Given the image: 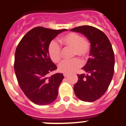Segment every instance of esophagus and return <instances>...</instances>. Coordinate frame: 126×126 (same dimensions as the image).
Masks as SVG:
<instances>
[{"label":"esophagus","mask_w":126,"mask_h":126,"mask_svg":"<svg viewBox=\"0 0 126 126\" xmlns=\"http://www.w3.org/2000/svg\"><path fill=\"white\" fill-rule=\"evenodd\" d=\"M63 76H64V77H68V75L67 74V73H63Z\"/></svg>","instance_id":"obj_1"}]
</instances>
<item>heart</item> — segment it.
<instances>
[{
  "label": "heart",
  "instance_id": "b5f03b06",
  "mask_svg": "<svg viewBox=\"0 0 126 126\" xmlns=\"http://www.w3.org/2000/svg\"><path fill=\"white\" fill-rule=\"evenodd\" d=\"M61 42L65 47L74 50V54L78 56H84L89 49V43L83 37L76 33H70L63 36ZM61 48L59 43L53 40L48 47V54L54 63H58L61 59ZM81 66V63L78 59L71 61H63L59 65V71L63 73H71L75 72Z\"/></svg>",
  "mask_w": 126,
  "mask_h": 126
}]
</instances>
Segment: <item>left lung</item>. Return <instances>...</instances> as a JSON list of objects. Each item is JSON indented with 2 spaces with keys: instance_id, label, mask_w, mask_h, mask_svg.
I'll list each match as a JSON object with an SVG mask.
<instances>
[{
  "instance_id": "left-lung-1",
  "label": "left lung",
  "mask_w": 126,
  "mask_h": 126,
  "mask_svg": "<svg viewBox=\"0 0 126 126\" xmlns=\"http://www.w3.org/2000/svg\"><path fill=\"white\" fill-rule=\"evenodd\" d=\"M70 31L84 35L91 45L90 58L82 68L86 74L77 75L75 94L83 101L94 102L105 94L113 77L114 55L112 46L105 33L93 26H79Z\"/></svg>"
}]
</instances>
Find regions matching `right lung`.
Returning a JSON list of instances; mask_svg holds the SVG:
<instances>
[{
	"label": "right lung",
	"instance_id": "obj_1",
	"mask_svg": "<svg viewBox=\"0 0 126 126\" xmlns=\"http://www.w3.org/2000/svg\"><path fill=\"white\" fill-rule=\"evenodd\" d=\"M67 31L35 27L22 37L16 49L14 68L18 84L37 105H48L58 97L64 77L60 73L49 76L57 67L49 57L48 47L53 38Z\"/></svg>",
	"mask_w": 126,
	"mask_h": 126
}]
</instances>
